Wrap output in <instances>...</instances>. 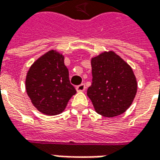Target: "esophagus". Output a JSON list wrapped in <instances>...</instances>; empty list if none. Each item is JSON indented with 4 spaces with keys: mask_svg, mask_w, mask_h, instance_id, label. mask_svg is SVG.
<instances>
[{
    "mask_svg": "<svg viewBox=\"0 0 160 160\" xmlns=\"http://www.w3.org/2000/svg\"><path fill=\"white\" fill-rule=\"evenodd\" d=\"M76 90L77 92H84L86 90V85L85 84H80L79 86H77Z\"/></svg>",
    "mask_w": 160,
    "mask_h": 160,
    "instance_id": "34e87169",
    "label": "esophagus"
}]
</instances>
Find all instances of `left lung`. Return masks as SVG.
Here are the masks:
<instances>
[{
    "mask_svg": "<svg viewBox=\"0 0 160 160\" xmlns=\"http://www.w3.org/2000/svg\"><path fill=\"white\" fill-rule=\"evenodd\" d=\"M92 86L87 96L97 113L106 118L122 114L133 103L137 82L130 66L113 51L92 59Z\"/></svg>",
    "mask_w": 160,
    "mask_h": 160,
    "instance_id": "8db88e82",
    "label": "left lung"
}]
</instances>
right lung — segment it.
<instances>
[{
	"label": "right lung",
	"instance_id": "obj_1",
	"mask_svg": "<svg viewBox=\"0 0 160 160\" xmlns=\"http://www.w3.org/2000/svg\"><path fill=\"white\" fill-rule=\"evenodd\" d=\"M26 92L33 105L43 114L62 113L76 90L70 84L64 56L50 50L30 68L26 80Z\"/></svg>",
	"mask_w": 160,
	"mask_h": 160
}]
</instances>
